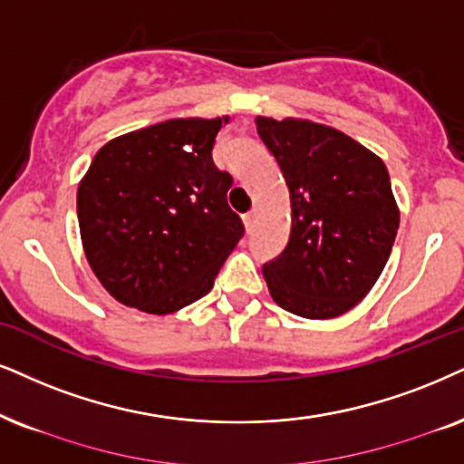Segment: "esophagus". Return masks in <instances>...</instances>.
Here are the masks:
<instances>
[{
  "label": "esophagus",
  "mask_w": 464,
  "mask_h": 464,
  "mask_svg": "<svg viewBox=\"0 0 464 464\" xmlns=\"http://www.w3.org/2000/svg\"><path fill=\"white\" fill-rule=\"evenodd\" d=\"M255 220H256V209H252V212L244 216V225H246V228H248V231L252 227H255Z\"/></svg>",
  "instance_id": "obj_1"
}]
</instances>
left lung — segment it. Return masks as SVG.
Masks as SVG:
<instances>
[{
  "mask_svg": "<svg viewBox=\"0 0 464 464\" xmlns=\"http://www.w3.org/2000/svg\"><path fill=\"white\" fill-rule=\"evenodd\" d=\"M291 197V236L263 266L280 308L334 319L366 297L394 246L396 198L383 160L336 128L256 117Z\"/></svg>",
  "mask_w": 464,
  "mask_h": 464,
  "instance_id": "1",
  "label": "left lung"
}]
</instances>
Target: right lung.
Returning a JSON list of instances; mask_svg holds the SVG:
<instances>
[{
  "mask_svg": "<svg viewBox=\"0 0 464 464\" xmlns=\"http://www.w3.org/2000/svg\"><path fill=\"white\" fill-rule=\"evenodd\" d=\"M227 121H160L93 156L76 192L81 242L124 306L169 314L197 302L242 239V218L227 203L233 178L212 160Z\"/></svg>",
  "mask_w": 464,
  "mask_h": 464,
  "instance_id": "1",
  "label": "right lung"
}]
</instances>
